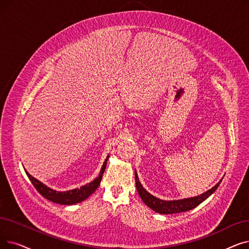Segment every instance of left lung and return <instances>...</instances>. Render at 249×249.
Wrapping results in <instances>:
<instances>
[{"mask_svg": "<svg viewBox=\"0 0 249 249\" xmlns=\"http://www.w3.org/2000/svg\"><path fill=\"white\" fill-rule=\"evenodd\" d=\"M221 182H222V180L218 183V184H215L213 188H211L208 191H205L204 193H202V194H200V196H197L184 198V199H178V200H161L160 198H157L154 196H151L149 192H147L142 187V183L139 182V179H138L137 174L135 172V184H136L138 194L140 196V197H142V201L147 205L148 208H150L156 213H163V214L179 213L187 212L189 210L196 208L198 204H200L203 200H205L209 196H211L212 194L215 190H217Z\"/></svg>", "mask_w": 249, "mask_h": 249, "instance_id": "1", "label": "left lung"}]
</instances>
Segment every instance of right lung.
I'll return each instance as SVG.
<instances>
[{
  "label": "right lung",
  "mask_w": 249,
  "mask_h": 249,
  "mask_svg": "<svg viewBox=\"0 0 249 249\" xmlns=\"http://www.w3.org/2000/svg\"><path fill=\"white\" fill-rule=\"evenodd\" d=\"M107 159H109V156L107 157L106 160L104 161L99 177H96L93 181L89 183V184L81 186L80 188H75V189L68 190V191L53 190L50 187H48L47 185H45L44 183H41L40 181H38L35 177H32L26 170H25V173H26L27 177L29 178V180L31 181L32 184H34V186L36 187V189L45 198H47V199H49L53 202H56V203L70 205V204H74V203H78V202L83 201L84 199L88 198L89 196H91V194L96 190V188L99 187L101 180H102V177L104 175L106 166H107Z\"/></svg>",
  "instance_id": "right-lung-1"
}]
</instances>
